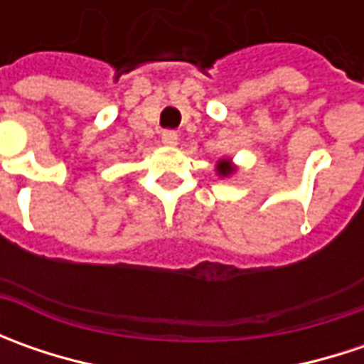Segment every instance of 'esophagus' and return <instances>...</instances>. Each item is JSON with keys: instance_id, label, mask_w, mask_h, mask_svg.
I'll list each match as a JSON object with an SVG mask.
<instances>
[{"instance_id": "1", "label": "esophagus", "mask_w": 364, "mask_h": 364, "mask_svg": "<svg viewBox=\"0 0 364 364\" xmlns=\"http://www.w3.org/2000/svg\"><path fill=\"white\" fill-rule=\"evenodd\" d=\"M161 144L168 147H174L178 144V133L172 132V129H166L161 133Z\"/></svg>"}]
</instances>
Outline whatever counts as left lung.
Returning a JSON list of instances; mask_svg holds the SVG:
<instances>
[{"instance_id": "obj_1", "label": "left lung", "mask_w": 364, "mask_h": 364, "mask_svg": "<svg viewBox=\"0 0 364 364\" xmlns=\"http://www.w3.org/2000/svg\"><path fill=\"white\" fill-rule=\"evenodd\" d=\"M217 172L220 176H229L235 172V168L231 166V161L229 160H220L218 161V166H217Z\"/></svg>"}]
</instances>
